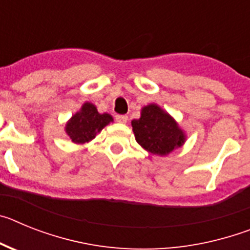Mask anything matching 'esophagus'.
Here are the masks:
<instances>
[{
    "mask_svg": "<svg viewBox=\"0 0 250 250\" xmlns=\"http://www.w3.org/2000/svg\"><path fill=\"white\" fill-rule=\"evenodd\" d=\"M116 121L120 124H126L127 123V116L126 115H116Z\"/></svg>",
    "mask_w": 250,
    "mask_h": 250,
    "instance_id": "34e87169",
    "label": "esophagus"
}]
</instances>
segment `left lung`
<instances>
[{"label": "left lung", "instance_id": "1", "mask_svg": "<svg viewBox=\"0 0 250 250\" xmlns=\"http://www.w3.org/2000/svg\"><path fill=\"white\" fill-rule=\"evenodd\" d=\"M131 126L138 144L152 155H169L187 141L185 131L175 119L156 104L144 106Z\"/></svg>", "mask_w": 250, "mask_h": 250}]
</instances>
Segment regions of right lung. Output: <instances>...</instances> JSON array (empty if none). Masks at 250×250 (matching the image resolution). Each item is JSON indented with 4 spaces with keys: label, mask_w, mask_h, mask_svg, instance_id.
<instances>
[{
    "label": "right lung",
    "mask_w": 250,
    "mask_h": 250,
    "mask_svg": "<svg viewBox=\"0 0 250 250\" xmlns=\"http://www.w3.org/2000/svg\"><path fill=\"white\" fill-rule=\"evenodd\" d=\"M114 119L110 114H100L94 104L86 101L80 110L75 112L65 125L66 135L75 144H85L96 138L99 132Z\"/></svg>",
    "instance_id": "1"
}]
</instances>
